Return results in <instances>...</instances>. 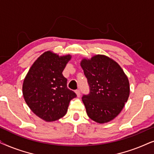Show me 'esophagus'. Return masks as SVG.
<instances>
[{"instance_id": "34e87169", "label": "esophagus", "mask_w": 154, "mask_h": 154, "mask_svg": "<svg viewBox=\"0 0 154 154\" xmlns=\"http://www.w3.org/2000/svg\"><path fill=\"white\" fill-rule=\"evenodd\" d=\"M75 93H76V94H77V97H79V96H80V90L79 89H77V90H75Z\"/></svg>"}]
</instances>
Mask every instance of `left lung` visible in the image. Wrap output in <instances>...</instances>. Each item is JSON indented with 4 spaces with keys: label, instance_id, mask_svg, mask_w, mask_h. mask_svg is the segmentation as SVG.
I'll return each instance as SVG.
<instances>
[{
    "label": "left lung",
    "instance_id": "left-lung-1",
    "mask_svg": "<svg viewBox=\"0 0 154 154\" xmlns=\"http://www.w3.org/2000/svg\"><path fill=\"white\" fill-rule=\"evenodd\" d=\"M80 64L89 86V93L82 96L88 116L98 123L113 120L130 95L128 77L116 61L103 55L83 59Z\"/></svg>",
    "mask_w": 154,
    "mask_h": 154
}]
</instances>
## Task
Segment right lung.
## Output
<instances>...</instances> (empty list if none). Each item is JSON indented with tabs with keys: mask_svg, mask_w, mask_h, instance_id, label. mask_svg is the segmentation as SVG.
Listing matches in <instances>:
<instances>
[{
	"mask_svg": "<svg viewBox=\"0 0 154 154\" xmlns=\"http://www.w3.org/2000/svg\"><path fill=\"white\" fill-rule=\"evenodd\" d=\"M70 55L59 56L46 51L30 67L24 79L22 93L32 111L47 122L66 114L69 102L77 95L67 87L63 75Z\"/></svg>",
	"mask_w": 154,
	"mask_h": 154,
	"instance_id": "obj_1",
	"label": "right lung"
}]
</instances>
